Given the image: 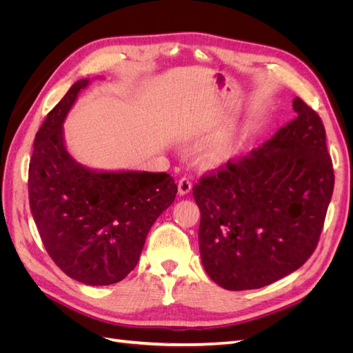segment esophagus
I'll use <instances>...</instances> for the list:
<instances>
[{
    "mask_svg": "<svg viewBox=\"0 0 353 353\" xmlns=\"http://www.w3.org/2000/svg\"><path fill=\"white\" fill-rule=\"evenodd\" d=\"M191 187H193V184H191V181L188 178H185V176L181 178L178 181V193H179V196L188 194L191 191Z\"/></svg>",
    "mask_w": 353,
    "mask_h": 353,
    "instance_id": "obj_1",
    "label": "esophagus"
}]
</instances>
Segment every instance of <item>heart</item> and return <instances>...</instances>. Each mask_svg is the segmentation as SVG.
Segmentation results:
<instances>
[{
  "instance_id": "1",
  "label": "heart",
  "mask_w": 353,
  "mask_h": 353,
  "mask_svg": "<svg viewBox=\"0 0 353 353\" xmlns=\"http://www.w3.org/2000/svg\"><path fill=\"white\" fill-rule=\"evenodd\" d=\"M243 132V126H239L236 130L223 132L203 143L196 153L199 165L203 168H216L228 162L239 150Z\"/></svg>"
}]
</instances>
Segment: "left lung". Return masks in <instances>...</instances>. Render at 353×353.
Returning a JSON list of instances; mask_svg holds the SVG:
<instances>
[{"instance_id": "1", "label": "left lung", "mask_w": 353, "mask_h": 353, "mask_svg": "<svg viewBox=\"0 0 353 353\" xmlns=\"http://www.w3.org/2000/svg\"><path fill=\"white\" fill-rule=\"evenodd\" d=\"M293 109L296 119L258 150L193 187L201 263L227 290L280 280L316 248L334 172L319 116L299 97Z\"/></svg>"}]
</instances>
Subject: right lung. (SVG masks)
<instances>
[{"instance_id":"obj_1","label":"right lung","mask_w":353,"mask_h":353,"mask_svg":"<svg viewBox=\"0 0 353 353\" xmlns=\"http://www.w3.org/2000/svg\"><path fill=\"white\" fill-rule=\"evenodd\" d=\"M90 79L74 82L39 128L29 163V203L50 258L70 279L110 285L130 274L154 221L176 196L174 178L101 170L69 153L63 123Z\"/></svg>"}]
</instances>
